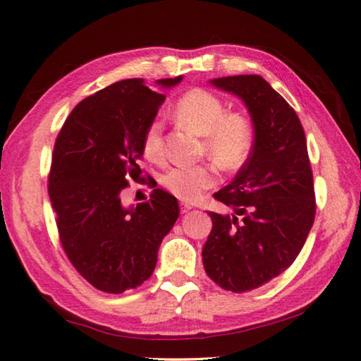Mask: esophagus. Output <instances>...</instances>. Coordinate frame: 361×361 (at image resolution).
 Masks as SVG:
<instances>
[{
    "label": "esophagus",
    "instance_id": "34e87169",
    "mask_svg": "<svg viewBox=\"0 0 361 361\" xmlns=\"http://www.w3.org/2000/svg\"><path fill=\"white\" fill-rule=\"evenodd\" d=\"M192 204H188V203H180V212L182 214H185V212H188V211H190L192 209Z\"/></svg>",
    "mask_w": 361,
    "mask_h": 361
}]
</instances>
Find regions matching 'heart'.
<instances>
[{
    "instance_id": "heart-1",
    "label": "heart",
    "mask_w": 361,
    "mask_h": 361,
    "mask_svg": "<svg viewBox=\"0 0 361 361\" xmlns=\"http://www.w3.org/2000/svg\"><path fill=\"white\" fill-rule=\"evenodd\" d=\"M174 117L185 128L204 136L207 155L220 168L235 171L247 160L252 147V128L239 114H225V106L216 94L203 88L182 94L174 106ZM163 125L154 120L144 136V152L150 160L163 155ZM217 173L212 166H177L163 177V185L184 201H197L207 188L216 185Z\"/></svg>"
}]
</instances>
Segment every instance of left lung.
<instances>
[{"mask_svg": "<svg viewBox=\"0 0 361 361\" xmlns=\"http://www.w3.org/2000/svg\"><path fill=\"white\" fill-rule=\"evenodd\" d=\"M211 84L243 99L255 133L243 168L214 195L231 212H209L212 230L203 247L207 276L243 293L283 273L301 252L315 217L312 169L298 116L262 75Z\"/></svg>", "mask_w": 361, "mask_h": 361, "instance_id": "8db88e82", "label": "left lung"}]
</instances>
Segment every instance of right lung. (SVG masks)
<instances>
[{
	"label": "right lung",
	"instance_id": "obj_1",
	"mask_svg": "<svg viewBox=\"0 0 361 361\" xmlns=\"http://www.w3.org/2000/svg\"><path fill=\"white\" fill-rule=\"evenodd\" d=\"M182 75L160 79L171 88ZM144 79L116 82L82 99L56 136L49 198L69 262L94 288L123 293L152 276L158 247L179 217L176 197L122 204L128 179L141 173L144 136L164 101Z\"/></svg>",
	"mask_w": 361,
	"mask_h": 361
}]
</instances>
